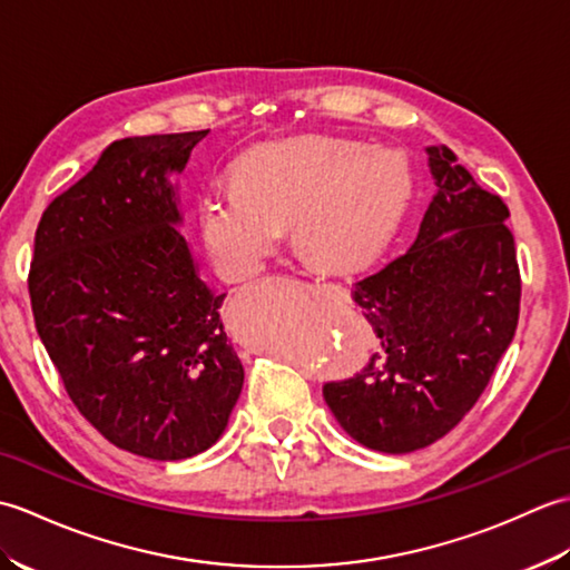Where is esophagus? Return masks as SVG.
Instances as JSON below:
<instances>
[{
  "mask_svg": "<svg viewBox=\"0 0 570 570\" xmlns=\"http://www.w3.org/2000/svg\"><path fill=\"white\" fill-rule=\"evenodd\" d=\"M313 286H316V288H335V286H331V284H321V282H316Z\"/></svg>",
  "mask_w": 570,
  "mask_h": 570,
  "instance_id": "obj_1",
  "label": "esophagus"
}]
</instances>
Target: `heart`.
I'll list each match as a JSON object with an SVG mask.
<instances>
[{
  "label": "heart",
  "mask_w": 570,
  "mask_h": 570,
  "mask_svg": "<svg viewBox=\"0 0 570 570\" xmlns=\"http://www.w3.org/2000/svg\"><path fill=\"white\" fill-rule=\"evenodd\" d=\"M414 193V168L399 149L341 137H298L262 147L237 180L200 203V235L229 282L262 272L282 249L286 225L325 272H353L386 247Z\"/></svg>",
  "instance_id": "obj_1"
}]
</instances>
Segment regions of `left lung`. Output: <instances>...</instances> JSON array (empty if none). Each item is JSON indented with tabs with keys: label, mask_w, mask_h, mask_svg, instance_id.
<instances>
[{
	"label": "left lung",
	"mask_w": 570,
	"mask_h": 570,
	"mask_svg": "<svg viewBox=\"0 0 570 570\" xmlns=\"http://www.w3.org/2000/svg\"><path fill=\"white\" fill-rule=\"evenodd\" d=\"M439 186L404 254L353 284L380 337L355 377L323 399L357 443L411 453L455 429L510 347L522 298L510 208L445 147H429Z\"/></svg>",
	"instance_id": "1"
}]
</instances>
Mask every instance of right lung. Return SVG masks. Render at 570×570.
Instances as JSON below:
<instances>
[{
  "mask_svg": "<svg viewBox=\"0 0 570 570\" xmlns=\"http://www.w3.org/2000/svg\"><path fill=\"white\" fill-rule=\"evenodd\" d=\"M210 129L112 141L48 203L29 269L41 343L70 402L122 451L184 460L220 439L245 370L200 282L168 174Z\"/></svg>",
  "mask_w": 570,
  "mask_h": 570,
  "instance_id": "right-lung-1",
  "label": "right lung"
}]
</instances>
